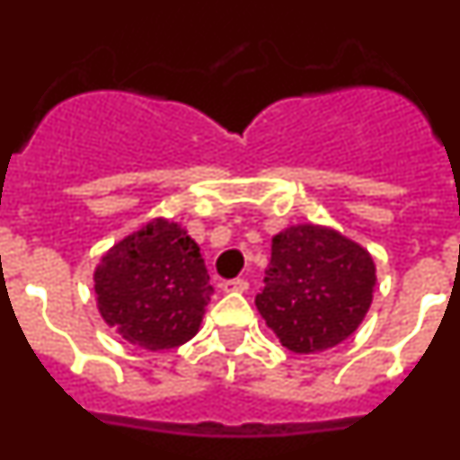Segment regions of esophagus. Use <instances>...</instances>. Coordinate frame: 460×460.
<instances>
[{
  "instance_id": "esophagus-1",
  "label": "esophagus",
  "mask_w": 460,
  "mask_h": 460,
  "mask_svg": "<svg viewBox=\"0 0 460 460\" xmlns=\"http://www.w3.org/2000/svg\"><path fill=\"white\" fill-rule=\"evenodd\" d=\"M223 290L226 292H246L249 290V280L246 279H233L223 283Z\"/></svg>"
}]
</instances>
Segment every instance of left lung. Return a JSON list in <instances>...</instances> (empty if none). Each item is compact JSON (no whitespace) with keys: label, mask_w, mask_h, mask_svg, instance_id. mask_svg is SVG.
Here are the masks:
<instances>
[{"label":"left lung","mask_w":460,"mask_h":460,"mask_svg":"<svg viewBox=\"0 0 460 460\" xmlns=\"http://www.w3.org/2000/svg\"><path fill=\"white\" fill-rule=\"evenodd\" d=\"M376 265L367 249L332 227L292 226L271 239L265 288L255 306L288 350L334 348L368 313Z\"/></svg>","instance_id":"8db88e82"}]
</instances>
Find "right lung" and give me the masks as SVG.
<instances>
[{
	"label": "right lung",
	"mask_w": 460,
	"mask_h": 460,
	"mask_svg": "<svg viewBox=\"0 0 460 460\" xmlns=\"http://www.w3.org/2000/svg\"><path fill=\"white\" fill-rule=\"evenodd\" d=\"M93 292L101 318L128 343L170 350L198 334L214 288L184 227L154 218L101 258Z\"/></svg>",
	"instance_id": "obj_1"
}]
</instances>
